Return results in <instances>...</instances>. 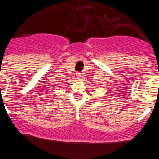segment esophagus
Listing matches in <instances>:
<instances>
[{"label": "esophagus", "mask_w": 159, "mask_h": 159, "mask_svg": "<svg viewBox=\"0 0 159 159\" xmlns=\"http://www.w3.org/2000/svg\"><path fill=\"white\" fill-rule=\"evenodd\" d=\"M76 76H77V78H80L81 77V73H79V72H78V73L76 74Z\"/></svg>", "instance_id": "1"}]
</instances>
